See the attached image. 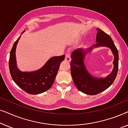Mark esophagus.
I'll return each mask as SVG.
<instances>
[{
  "mask_svg": "<svg viewBox=\"0 0 128 128\" xmlns=\"http://www.w3.org/2000/svg\"><path fill=\"white\" fill-rule=\"evenodd\" d=\"M64 60H66V61H68V62H70V55H69V54H66L65 55Z\"/></svg>",
  "mask_w": 128,
  "mask_h": 128,
  "instance_id": "esophagus-1",
  "label": "esophagus"
}]
</instances>
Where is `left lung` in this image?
<instances>
[{
  "label": "left lung",
  "mask_w": 128,
  "mask_h": 128,
  "mask_svg": "<svg viewBox=\"0 0 128 128\" xmlns=\"http://www.w3.org/2000/svg\"><path fill=\"white\" fill-rule=\"evenodd\" d=\"M96 42V44L88 48L76 50L71 55V74L74 84L78 90L88 95H96L110 87L116 78L118 70V50L111 36L97 28ZM99 47L110 48L114 57L113 70L105 78H98L92 75L88 71L84 63L85 56L94 48Z\"/></svg>",
  "instance_id": "left-lung-1"
}]
</instances>
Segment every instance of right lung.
Instances as JSON below:
<instances>
[{"label": "right lung", "mask_w": 128, "mask_h": 128, "mask_svg": "<svg viewBox=\"0 0 128 128\" xmlns=\"http://www.w3.org/2000/svg\"><path fill=\"white\" fill-rule=\"evenodd\" d=\"M24 31L22 32V34ZM21 37L19 36L10 53L9 70L13 81L27 93L38 94L48 90L53 84L64 55L52 57L40 69L32 72H22L17 67L16 50Z\"/></svg>", "instance_id": "1"}]
</instances>
